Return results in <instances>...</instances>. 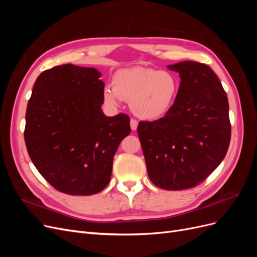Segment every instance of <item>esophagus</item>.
Returning a JSON list of instances; mask_svg holds the SVG:
<instances>
[{"mask_svg":"<svg viewBox=\"0 0 257 257\" xmlns=\"http://www.w3.org/2000/svg\"><path fill=\"white\" fill-rule=\"evenodd\" d=\"M138 126V122L135 119H131V128L132 131H136Z\"/></svg>","mask_w":257,"mask_h":257,"instance_id":"obj_1","label":"esophagus"}]
</instances>
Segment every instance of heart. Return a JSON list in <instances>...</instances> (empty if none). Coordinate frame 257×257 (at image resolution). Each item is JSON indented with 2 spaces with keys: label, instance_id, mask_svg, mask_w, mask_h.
Segmentation results:
<instances>
[{
  "label": "heart",
  "instance_id": "1",
  "mask_svg": "<svg viewBox=\"0 0 257 257\" xmlns=\"http://www.w3.org/2000/svg\"><path fill=\"white\" fill-rule=\"evenodd\" d=\"M179 90L177 77L170 72L148 67L121 69L113 76V85L103 90L105 103L118 106L131 102L133 112L144 120H157L173 107Z\"/></svg>",
  "mask_w": 257,
  "mask_h": 257
}]
</instances>
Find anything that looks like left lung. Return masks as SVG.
<instances>
[{"label": "left lung", "instance_id": "left-lung-1", "mask_svg": "<svg viewBox=\"0 0 257 257\" xmlns=\"http://www.w3.org/2000/svg\"><path fill=\"white\" fill-rule=\"evenodd\" d=\"M181 81L163 118L141 121L137 133L150 180L161 189L193 188L221 164L230 142L228 99L208 65L193 61L167 66Z\"/></svg>", "mask_w": 257, "mask_h": 257}]
</instances>
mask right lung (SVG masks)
<instances>
[{"label": "right lung", "mask_w": 257, "mask_h": 257, "mask_svg": "<svg viewBox=\"0 0 257 257\" xmlns=\"http://www.w3.org/2000/svg\"><path fill=\"white\" fill-rule=\"evenodd\" d=\"M93 67L43 72L26 113L25 141L34 166L54 189L92 195L110 181L116 149L131 133L125 113L104 114V81Z\"/></svg>", "instance_id": "1"}]
</instances>
